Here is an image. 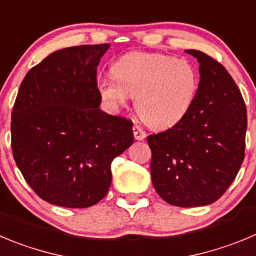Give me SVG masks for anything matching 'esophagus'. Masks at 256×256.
<instances>
[{
    "label": "esophagus",
    "mask_w": 256,
    "mask_h": 256,
    "mask_svg": "<svg viewBox=\"0 0 256 256\" xmlns=\"http://www.w3.org/2000/svg\"><path fill=\"white\" fill-rule=\"evenodd\" d=\"M133 134H134V138L137 140H142L146 138V132L140 126H137V124L133 126Z\"/></svg>",
    "instance_id": "34e87169"
}]
</instances>
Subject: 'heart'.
I'll return each instance as SVG.
<instances>
[{
    "mask_svg": "<svg viewBox=\"0 0 256 256\" xmlns=\"http://www.w3.org/2000/svg\"><path fill=\"white\" fill-rule=\"evenodd\" d=\"M112 74L96 84L105 105L118 110L136 98L138 116L157 130L176 126L188 116L200 85L190 60L162 53H126L112 63Z\"/></svg>",
    "mask_w": 256,
    "mask_h": 256,
    "instance_id": "heart-1",
    "label": "heart"
}]
</instances>
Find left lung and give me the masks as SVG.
I'll use <instances>...</instances> for the list:
<instances>
[{"mask_svg": "<svg viewBox=\"0 0 256 256\" xmlns=\"http://www.w3.org/2000/svg\"><path fill=\"white\" fill-rule=\"evenodd\" d=\"M200 85L193 108L180 123L151 134V178L157 194L176 207L208 206L235 180L245 156L246 106L224 66L203 52Z\"/></svg>", "mask_w": 256, "mask_h": 256, "instance_id": "left-lung-1", "label": "left lung"}]
</instances>
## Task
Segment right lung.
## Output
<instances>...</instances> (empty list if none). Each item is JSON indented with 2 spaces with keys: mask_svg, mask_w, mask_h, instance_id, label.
<instances>
[{
  "mask_svg": "<svg viewBox=\"0 0 256 256\" xmlns=\"http://www.w3.org/2000/svg\"><path fill=\"white\" fill-rule=\"evenodd\" d=\"M110 44L60 49L26 74L11 116L15 162L50 204L86 208L106 196L112 161L133 144V123L100 109L98 64Z\"/></svg>",
  "mask_w": 256,
  "mask_h": 256,
  "instance_id": "1",
  "label": "right lung"
}]
</instances>
